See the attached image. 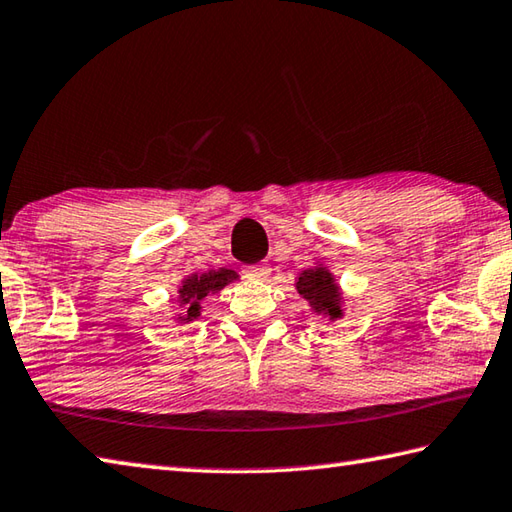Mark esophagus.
Segmentation results:
<instances>
[{"instance_id":"obj_1","label":"esophagus","mask_w":512,"mask_h":512,"mask_svg":"<svg viewBox=\"0 0 512 512\" xmlns=\"http://www.w3.org/2000/svg\"><path fill=\"white\" fill-rule=\"evenodd\" d=\"M242 274L247 276V279H256V281H263L270 276V265L267 263H258V265H247L245 270H242Z\"/></svg>"}]
</instances>
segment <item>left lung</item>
<instances>
[{"label": "left lung", "instance_id": "1", "mask_svg": "<svg viewBox=\"0 0 512 512\" xmlns=\"http://www.w3.org/2000/svg\"><path fill=\"white\" fill-rule=\"evenodd\" d=\"M297 290L303 299L310 301V306L315 308L319 315H326L330 319L342 317V308H339V292L335 288V281L330 272L324 267L317 270H306L297 281Z\"/></svg>", "mask_w": 512, "mask_h": 512}]
</instances>
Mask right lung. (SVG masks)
<instances>
[{"label": "right lung", "mask_w": 512, "mask_h": 512, "mask_svg": "<svg viewBox=\"0 0 512 512\" xmlns=\"http://www.w3.org/2000/svg\"><path fill=\"white\" fill-rule=\"evenodd\" d=\"M238 274L231 272V270H218V272H209V274H202V276H188V279H184L182 288H179V297H182L184 301V315L182 321H191L195 319L197 315H200V301L204 297H209V294L213 292H220L224 285L236 281Z\"/></svg>", "instance_id": "obj_1"}]
</instances>
